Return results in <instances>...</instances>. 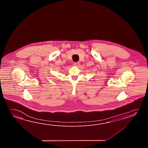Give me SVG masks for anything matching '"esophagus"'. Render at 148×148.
<instances>
[{
	"mask_svg": "<svg viewBox=\"0 0 148 148\" xmlns=\"http://www.w3.org/2000/svg\"><path fill=\"white\" fill-rule=\"evenodd\" d=\"M79 64H80V63H79V62H75V63H73V65L75 66H78Z\"/></svg>",
	"mask_w": 148,
	"mask_h": 148,
	"instance_id": "1",
	"label": "esophagus"
}]
</instances>
